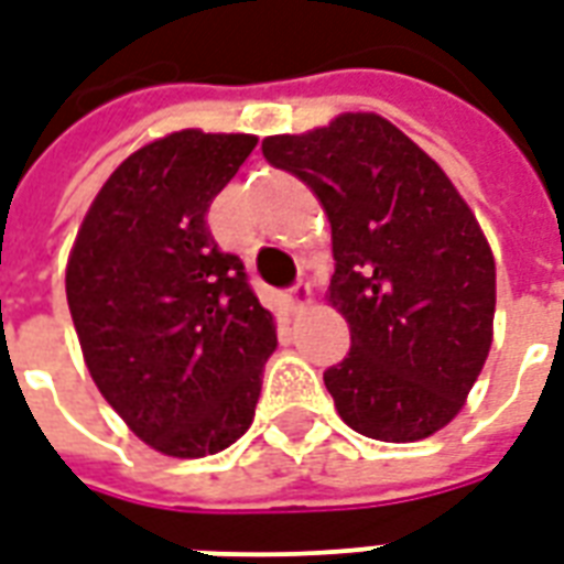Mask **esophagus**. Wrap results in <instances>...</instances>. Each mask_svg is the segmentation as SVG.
<instances>
[{"label": "esophagus", "mask_w": 564, "mask_h": 564, "mask_svg": "<svg viewBox=\"0 0 564 564\" xmlns=\"http://www.w3.org/2000/svg\"><path fill=\"white\" fill-rule=\"evenodd\" d=\"M312 300V288L306 285V282H297V285L288 291V306H291V312H300L303 306H310Z\"/></svg>", "instance_id": "obj_1"}]
</instances>
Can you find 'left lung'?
I'll return each mask as SVG.
<instances>
[{
	"label": "left lung",
	"instance_id": "8db88e82",
	"mask_svg": "<svg viewBox=\"0 0 564 564\" xmlns=\"http://www.w3.org/2000/svg\"><path fill=\"white\" fill-rule=\"evenodd\" d=\"M264 159L315 192L333 231L330 303L351 351L324 372L336 412L378 442H417L463 409L492 345L496 261L475 213L378 113L273 134Z\"/></svg>",
	"mask_w": 564,
	"mask_h": 564
}]
</instances>
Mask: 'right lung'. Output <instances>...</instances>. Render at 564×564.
I'll return each mask as SVG.
<instances>
[{
    "label": "right lung",
    "mask_w": 564,
    "mask_h": 564,
    "mask_svg": "<svg viewBox=\"0 0 564 564\" xmlns=\"http://www.w3.org/2000/svg\"><path fill=\"white\" fill-rule=\"evenodd\" d=\"M254 134L197 129L131 152L74 240L65 294L89 376L131 433L180 459L219 454L254 417L273 315L207 228Z\"/></svg>",
    "instance_id": "obj_1"
}]
</instances>
